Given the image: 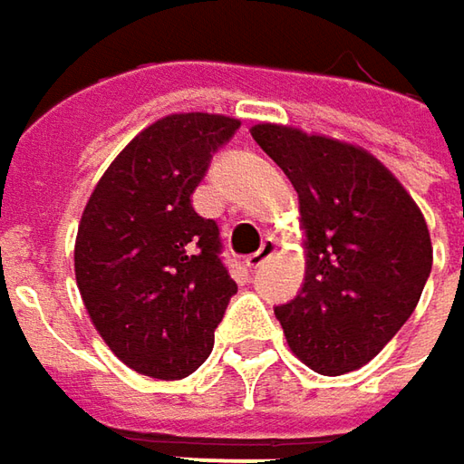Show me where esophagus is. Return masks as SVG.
Instances as JSON below:
<instances>
[{
  "label": "esophagus",
  "instance_id": "1",
  "mask_svg": "<svg viewBox=\"0 0 464 464\" xmlns=\"http://www.w3.org/2000/svg\"><path fill=\"white\" fill-rule=\"evenodd\" d=\"M275 252H277V244H275L272 238H265V241H262V246H259V252H254L246 256V267H249V270L262 267V265H265Z\"/></svg>",
  "mask_w": 464,
  "mask_h": 464
}]
</instances>
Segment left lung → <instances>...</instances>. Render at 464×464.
Returning <instances> with one entry per match:
<instances>
[{"label": "left lung", "mask_w": 464, "mask_h": 464, "mask_svg": "<svg viewBox=\"0 0 464 464\" xmlns=\"http://www.w3.org/2000/svg\"><path fill=\"white\" fill-rule=\"evenodd\" d=\"M256 145L298 192L306 275L275 309L288 348L322 376L366 366L408 322L429 280L420 208L372 152L285 124H254Z\"/></svg>", "instance_id": "1"}]
</instances>
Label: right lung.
I'll list each match as a JSON object with an SVG mask.
<instances>
[{
  "label": "right lung",
  "mask_w": 464,
  "mask_h": 464,
  "mask_svg": "<svg viewBox=\"0 0 464 464\" xmlns=\"http://www.w3.org/2000/svg\"><path fill=\"white\" fill-rule=\"evenodd\" d=\"M241 127L171 113L140 131L95 184L74 238V277L92 327L137 373L184 379L212 351L236 293L215 220L192 194L212 152Z\"/></svg>",
  "instance_id": "right-lung-1"
}]
</instances>
